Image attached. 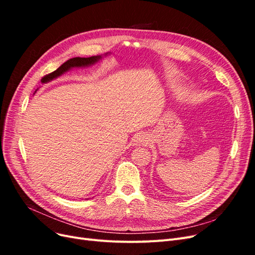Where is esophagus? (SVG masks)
Wrapping results in <instances>:
<instances>
[{
  "mask_svg": "<svg viewBox=\"0 0 255 255\" xmlns=\"http://www.w3.org/2000/svg\"><path fill=\"white\" fill-rule=\"evenodd\" d=\"M149 143V138L144 133L137 134L134 138V144L139 145V144H148Z\"/></svg>",
  "mask_w": 255,
  "mask_h": 255,
  "instance_id": "obj_1",
  "label": "esophagus"
}]
</instances>
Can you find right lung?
I'll use <instances>...</instances> for the list:
<instances>
[{
    "label": "right lung",
    "instance_id": "1",
    "mask_svg": "<svg viewBox=\"0 0 255 255\" xmlns=\"http://www.w3.org/2000/svg\"><path fill=\"white\" fill-rule=\"evenodd\" d=\"M105 55H107V54H105ZM101 58H102V56L99 55V56H91V57H86V58H85V57H74V58L69 59V60L66 61V63L61 65L58 69H56L55 71H53L52 73L44 75L43 78L41 79V83H48V82H50L54 79H56L63 73L67 72L68 70H70L71 68L87 67V66H90V65H94Z\"/></svg>",
    "mask_w": 255,
    "mask_h": 255
}]
</instances>
